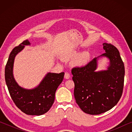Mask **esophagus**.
Wrapping results in <instances>:
<instances>
[{
  "mask_svg": "<svg viewBox=\"0 0 132 132\" xmlns=\"http://www.w3.org/2000/svg\"><path fill=\"white\" fill-rule=\"evenodd\" d=\"M70 74L68 73V72H65V75H64V77H65V78L67 79H68L70 78Z\"/></svg>",
  "mask_w": 132,
  "mask_h": 132,
  "instance_id": "1",
  "label": "esophagus"
}]
</instances>
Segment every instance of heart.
<instances>
[{
    "label": "heart",
    "mask_w": 132,
    "mask_h": 132,
    "mask_svg": "<svg viewBox=\"0 0 132 132\" xmlns=\"http://www.w3.org/2000/svg\"><path fill=\"white\" fill-rule=\"evenodd\" d=\"M73 56V54H70L69 55H68V57H71ZM86 56L83 55H80L79 56L77 57L75 59V62L77 64H84L85 62H86Z\"/></svg>",
    "instance_id": "b5f03b06"
}]
</instances>
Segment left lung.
I'll use <instances>...</instances> for the list:
<instances>
[{"instance_id": "left-lung-1", "label": "left lung", "mask_w": 132, "mask_h": 132, "mask_svg": "<svg viewBox=\"0 0 132 132\" xmlns=\"http://www.w3.org/2000/svg\"><path fill=\"white\" fill-rule=\"evenodd\" d=\"M110 65L105 71H95L97 57L85 65L72 68L76 102L82 111L90 115L106 112L116 105L124 88V65L118 49L111 44H103Z\"/></svg>"}]
</instances>
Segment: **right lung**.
<instances>
[{
	"label": "right lung",
	"mask_w": 132,
	"mask_h": 132,
	"mask_svg": "<svg viewBox=\"0 0 132 132\" xmlns=\"http://www.w3.org/2000/svg\"><path fill=\"white\" fill-rule=\"evenodd\" d=\"M29 44L28 40H25L12 49L5 66V81L10 96L19 109L27 115H41L48 112L53 104L55 92L62 82L64 73H48L33 89H26L19 86L12 74L14 58L24 46Z\"/></svg>",
	"instance_id": "1"
}]
</instances>
